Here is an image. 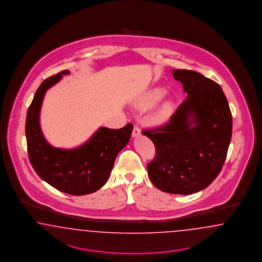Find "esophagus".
<instances>
[{
	"label": "esophagus",
	"mask_w": 262,
	"mask_h": 262,
	"mask_svg": "<svg viewBox=\"0 0 262 262\" xmlns=\"http://www.w3.org/2000/svg\"><path fill=\"white\" fill-rule=\"evenodd\" d=\"M140 134H141L140 127H138L137 125H135L134 129H133V136H134V137H138V136L140 135Z\"/></svg>",
	"instance_id": "esophagus-1"
}]
</instances>
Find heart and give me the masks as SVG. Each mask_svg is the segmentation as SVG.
I'll list each match as a JSON object with an SVG mask.
<instances>
[{
  "mask_svg": "<svg viewBox=\"0 0 262 262\" xmlns=\"http://www.w3.org/2000/svg\"><path fill=\"white\" fill-rule=\"evenodd\" d=\"M164 94H165V90L163 88H154L147 94L143 96L142 98L138 101L136 105L139 110H142V111L149 110V108H151V106H154L156 103L159 102L163 98ZM170 111H171V106L169 103H166L162 107V110L158 113V115L156 116V121L158 123L164 122L168 118V116L170 114Z\"/></svg>",
  "mask_w": 262,
  "mask_h": 262,
  "instance_id": "b5f03b06",
  "label": "heart"
}]
</instances>
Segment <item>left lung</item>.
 <instances>
[{
	"label": "left lung",
	"mask_w": 262,
	"mask_h": 262,
	"mask_svg": "<svg viewBox=\"0 0 262 262\" xmlns=\"http://www.w3.org/2000/svg\"><path fill=\"white\" fill-rule=\"evenodd\" d=\"M172 72L187 98L168 122L143 129L156 147L147 170L159 190L189 195L207 187L221 172L232 117L222 88L214 80L191 70Z\"/></svg>",
	"instance_id": "8db88e82"
}]
</instances>
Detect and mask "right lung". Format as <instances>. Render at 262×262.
<instances>
[{"mask_svg":"<svg viewBox=\"0 0 262 262\" xmlns=\"http://www.w3.org/2000/svg\"><path fill=\"white\" fill-rule=\"evenodd\" d=\"M68 73L59 72L40 84L27 113L26 137L29 159L36 174L57 190L80 196L99 190L106 183L134 126L129 123L118 129L101 127L88 142L74 150L48 144L40 130V106L47 89Z\"/></svg>","mask_w":262,"mask_h":262,"instance_id":"obj_1","label":"right lung"}]
</instances>
